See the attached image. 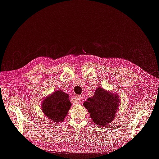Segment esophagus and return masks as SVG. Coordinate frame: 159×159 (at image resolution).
<instances>
[{"label":"esophagus","mask_w":159,"mask_h":159,"mask_svg":"<svg viewBox=\"0 0 159 159\" xmlns=\"http://www.w3.org/2000/svg\"><path fill=\"white\" fill-rule=\"evenodd\" d=\"M74 98H75V100L76 101L77 103H80L81 102V100H82V96L75 95Z\"/></svg>","instance_id":"esophagus-1"}]
</instances>
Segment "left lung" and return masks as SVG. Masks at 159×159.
<instances>
[{
    "instance_id": "8db88e82",
    "label": "left lung",
    "mask_w": 159,
    "mask_h": 159,
    "mask_svg": "<svg viewBox=\"0 0 159 159\" xmlns=\"http://www.w3.org/2000/svg\"><path fill=\"white\" fill-rule=\"evenodd\" d=\"M120 103L121 100L116 92L99 87L95 89L93 97L88 98L84 105L93 121L104 127L113 121Z\"/></svg>"
}]
</instances>
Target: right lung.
Listing matches in <instances>:
<instances>
[{
  "instance_id": "right-lung-1",
  "label": "right lung",
  "mask_w": 159,
  "mask_h": 159,
  "mask_svg": "<svg viewBox=\"0 0 159 159\" xmlns=\"http://www.w3.org/2000/svg\"><path fill=\"white\" fill-rule=\"evenodd\" d=\"M69 95L61 90L54 91L42 100L41 107L45 116L54 123L64 121L71 107Z\"/></svg>"
}]
</instances>
